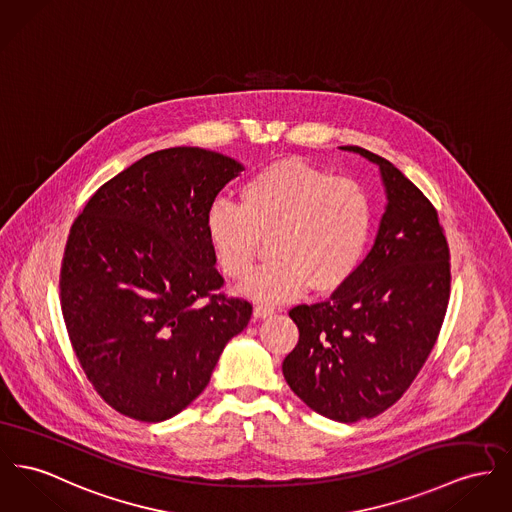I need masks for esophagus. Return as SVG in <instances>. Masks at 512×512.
Here are the masks:
<instances>
[{
  "label": "esophagus",
  "mask_w": 512,
  "mask_h": 512,
  "mask_svg": "<svg viewBox=\"0 0 512 512\" xmlns=\"http://www.w3.org/2000/svg\"><path fill=\"white\" fill-rule=\"evenodd\" d=\"M273 308L268 305H256L254 307V318H266V316H272Z\"/></svg>",
  "instance_id": "34e87169"
}]
</instances>
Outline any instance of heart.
<instances>
[{
    "label": "heart",
    "mask_w": 512,
    "mask_h": 512,
    "mask_svg": "<svg viewBox=\"0 0 512 512\" xmlns=\"http://www.w3.org/2000/svg\"><path fill=\"white\" fill-rule=\"evenodd\" d=\"M240 205L215 202L205 231L217 268L231 279L252 272L264 240L272 262L242 291L254 301L285 303L308 287L330 295L359 272L375 227L367 190L301 159H281L252 174Z\"/></svg>",
    "instance_id": "1"
}]
</instances>
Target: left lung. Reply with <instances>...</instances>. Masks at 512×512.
I'll return each mask as SVG.
<instances>
[{
    "label": "left lung",
    "mask_w": 512,
    "mask_h": 512,
    "mask_svg": "<svg viewBox=\"0 0 512 512\" xmlns=\"http://www.w3.org/2000/svg\"><path fill=\"white\" fill-rule=\"evenodd\" d=\"M340 149L378 165L386 209L353 279L289 310L299 341L283 376L308 408L355 423L396 404L425 365L448 307L450 252L437 209L411 180L363 147Z\"/></svg>",
    "instance_id": "left-lung-1"
}]
</instances>
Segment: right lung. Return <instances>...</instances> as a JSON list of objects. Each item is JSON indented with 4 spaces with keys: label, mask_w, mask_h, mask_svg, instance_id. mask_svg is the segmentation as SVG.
<instances>
[{
    "label": "right lung",
    "mask_w": 512,
    "mask_h": 512,
    "mask_svg": "<svg viewBox=\"0 0 512 512\" xmlns=\"http://www.w3.org/2000/svg\"><path fill=\"white\" fill-rule=\"evenodd\" d=\"M244 167L200 147L145 155L103 184L73 221L62 314L81 369L110 408L157 423L204 392L252 305L223 277L205 219Z\"/></svg>",
    "instance_id": "right-lung-1"
}]
</instances>
